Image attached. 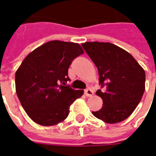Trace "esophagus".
<instances>
[{
	"mask_svg": "<svg viewBox=\"0 0 156 156\" xmlns=\"http://www.w3.org/2000/svg\"><path fill=\"white\" fill-rule=\"evenodd\" d=\"M84 94L87 96V97H90L92 95L94 94V91L92 90L90 88H88L87 89H85L84 90Z\"/></svg>",
	"mask_w": 156,
	"mask_h": 156,
	"instance_id": "esophagus-1",
	"label": "esophagus"
}]
</instances>
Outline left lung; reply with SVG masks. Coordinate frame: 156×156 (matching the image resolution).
Returning <instances> with one entry per match:
<instances>
[{"label": "left lung", "mask_w": 156, "mask_h": 156, "mask_svg": "<svg viewBox=\"0 0 156 156\" xmlns=\"http://www.w3.org/2000/svg\"><path fill=\"white\" fill-rule=\"evenodd\" d=\"M82 47L98 68L99 84L105 87L96 92L103 106L93 115L108 124L126 119L144 94V70L130 53L110 42L88 41Z\"/></svg>", "instance_id": "obj_1"}]
</instances>
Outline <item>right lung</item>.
Instances as JSON below:
<instances>
[{"label":"right lung","instance_id":"1","mask_svg":"<svg viewBox=\"0 0 156 156\" xmlns=\"http://www.w3.org/2000/svg\"><path fill=\"white\" fill-rule=\"evenodd\" d=\"M83 53L74 42L50 41L30 52L16 72V92L26 113L37 124L51 126L63 121L70 105L83 90L66 83L72 61Z\"/></svg>","mask_w":156,"mask_h":156}]
</instances>
